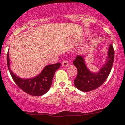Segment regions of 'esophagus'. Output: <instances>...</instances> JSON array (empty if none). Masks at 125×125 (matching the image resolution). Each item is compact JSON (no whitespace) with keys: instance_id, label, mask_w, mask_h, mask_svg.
<instances>
[{"instance_id":"obj_1","label":"esophagus","mask_w":125,"mask_h":125,"mask_svg":"<svg viewBox=\"0 0 125 125\" xmlns=\"http://www.w3.org/2000/svg\"><path fill=\"white\" fill-rule=\"evenodd\" d=\"M62 66H64V67H66V66H68L69 63L68 62V61H66V60H63V61L62 62Z\"/></svg>"}]
</instances>
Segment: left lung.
Instances as JSON below:
<instances>
[{"label":"left lung","instance_id":"obj_1","mask_svg":"<svg viewBox=\"0 0 125 125\" xmlns=\"http://www.w3.org/2000/svg\"><path fill=\"white\" fill-rule=\"evenodd\" d=\"M114 59V48L113 45H109L105 62L99 71L94 73L87 67L85 55H77L73 62L78 71L77 75L74 80V85L83 92H89L100 87L106 80L111 71Z\"/></svg>","mask_w":125,"mask_h":125}]
</instances>
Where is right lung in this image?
<instances>
[{"label": "right lung", "instance_id": "1", "mask_svg": "<svg viewBox=\"0 0 125 125\" xmlns=\"http://www.w3.org/2000/svg\"><path fill=\"white\" fill-rule=\"evenodd\" d=\"M7 65L12 79L21 89L30 95L41 96L50 89L55 72L60 67V63L46 65L40 74L28 79H23L16 75L10 68L9 51L7 54Z\"/></svg>", "mask_w": 125, "mask_h": 125}]
</instances>
